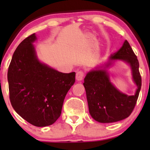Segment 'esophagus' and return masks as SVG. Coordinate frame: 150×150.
Here are the masks:
<instances>
[{
    "mask_svg": "<svg viewBox=\"0 0 150 150\" xmlns=\"http://www.w3.org/2000/svg\"><path fill=\"white\" fill-rule=\"evenodd\" d=\"M84 76H85V72L83 70H79L77 72V73H76L77 81H82V80L84 78Z\"/></svg>",
    "mask_w": 150,
    "mask_h": 150,
    "instance_id": "34e87169",
    "label": "esophagus"
}]
</instances>
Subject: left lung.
<instances>
[{"mask_svg":"<svg viewBox=\"0 0 150 150\" xmlns=\"http://www.w3.org/2000/svg\"><path fill=\"white\" fill-rule=\"evenodd\" d=\"M110 59H122L128 62L131 67L134 80L138 88L135 95L128 96L115 88L104 69L92 70L86 75L83 86L89 112L95 120L104 123L120 121L128 117L135 107L142 87L139 61L126 40L117 52L110 56ZM110 64L108 63L107 67Z\"/></svg>","mask_w":150,"mask_h":150,"instance_id":"left-lung-1","label":"left lung"}]
</instances>
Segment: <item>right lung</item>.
<instances>
[{
	"label": "right lung",
	"mask_w": 150,
	"mask_h": 150,
	"mask_svg": "<svg viewBox=\"0 0 150 150\" xmlns=\"http://www.w3.org/2000/svg\"><path fill=\"white\" fill-rule=\"evenodd\" d=\"M35 33L22 40L8 67L9 99L15 111L38 127L50 125L62 113L68 91L75 81V72L62 73L38 60L32 43Z\"/></svg>",
	"instance_id": "right-lung-1"
}]
</instances>
